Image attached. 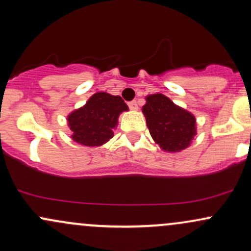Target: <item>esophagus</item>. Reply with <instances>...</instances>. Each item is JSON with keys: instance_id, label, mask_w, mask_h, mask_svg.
Wrapping results in <instances>:
<instances>
[{"instance_id": "1", "label": "esophagus", "mask_w": 251, "mask_h": 251, "mask_svg": "<svg viewBox=\"0 0 251 251\" xmlns=\"http://www.w3.org/2000/svg\"><path fill=\"white\" fill-rule=\"evenodd\" d=\"M128 107L132 109V111H137L138 109V103H137V101H135V100H133V101H129L128 102Z\"/></svg>"}]
</instances>
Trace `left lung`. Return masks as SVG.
Here are the masks:
<instances>
[{
	"mask_svg": "<svg viewBox=\"0 0 251 251\" xmlns=\"http://www.w3.org/2000/svg\"><path fill=\"white\" fill-rule=\"evenodd\" d=\"M143 113L152 139L163 151L179 152L189 148L197 133L196 118L164 94L145 98Z\"/></svg>",
	"mask_w": 251,
	"mask_h": 251,
	"instance_id": "obj_1",
	"label": "left lung"
}]
</instances>
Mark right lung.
Returning a JSON list of instances; mask_svg holds the SVG:
<instances>
[{"mask_svg": "<svg viewBox=\"0 0 251 251\" xmlns=\"http://www.w3.org/2000/svg\"><path fill=\"white\" fill-rule=\"evenodd\" d=\"M128 111L122 97L98 92L82 107L68 114L72 139L83 146H101L113 137L120 113Z\"/></svg>", "mask_w": 251, "mask_h": 251, "instance_id": "add662e5", "label": "right lung"}]
</instances>
